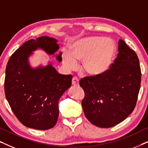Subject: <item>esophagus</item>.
Listing matches in <instances>:
<instances>
[{"mask_svg": "<svg viewBox=\"0 0 148 148\" xmlns=\"http://www.w3.org/2000/svg\"><path fill=\"white\" fill-rule=\"evenodd\" d=\"M72 84L75 86H79V79L77 77H73L72 79Z\"/></svg>", "mask_w": 148, "mask_h": 148, "instance_id": "1", "label": "esophagus"}]
</instances>
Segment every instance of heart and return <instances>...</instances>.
<instances>
[{"label":"heart","mask_w":148,"mask_h":148,"mask_svg":"<svg viewBox=\"0 0 148 148\" xmlns=\"http://www.w3.org/2000/svg\"><path fill=\"white\" fill-rule=\"evenodd\" d=\"M116 52L114 42L100 36L85 38L73 45L70 54L64 52L62 62L69 69H74L77 62L83 61L85 72L93 76L102 75L110 66Z\"/></svg>","instance_id":"b5f03b06"}]
</instances>
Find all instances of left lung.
<instances>
[{
  "label": "left lung",
  "mask_w": 148,
  "mask_h": 148,
  "mask_svg": "<svg viewBox=\"0 0 148 148\" xmlns=\"http://www.w3.org/2000/svg\"><path fill=\"white\" fill-rule=\"evenodd\" d=\"M119 53L108 69L79 81L85 96L82 105L86 118L101 128L119 124L133 112L140 90L141 73L134 50L122 40Z\"/></svg>",
  "instance_id": "1"
}]
</instances>
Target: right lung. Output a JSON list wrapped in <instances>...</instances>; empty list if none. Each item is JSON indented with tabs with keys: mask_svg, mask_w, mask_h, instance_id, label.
Masks as SVG:
<instances>
[{
	"mask_svg": "<svg viewBox=\"0 0 148 148\" xmlns=\"http://www.w3.org/2000/svg\"><path fill=\"white\" fill-rule=\"evenodd\" d=\"M41 48L52 54L57 40L48 36L25 42L10 57L6 67L5 93L12 111L25 126L47 130L56 125L58 100L71 86V75H61L51 64L33 69L27 62L32 51ZM61 54L56 58L61 61Z\"/></svg>",
	"mask_w": 148,
	"mask_h": 148,
	"instance_id": "add662e5",
	"label": "right lung"
}]
</instances>
